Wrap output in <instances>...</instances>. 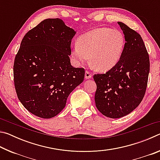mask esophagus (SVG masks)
Here are the masks:
<instances>
[{
  "instance_id": "obj_1",
  "label": "esophagus",
  "mask_w": 160,
  "mask_h": 160,
  "mask_svg": "<svg viewBox=\"0 0 160 160\" xmlns=\"http://www.w3.org/2000/svg\"><path fill=\"white\" fill-rule=\"evenodd\" d=\"M92 73L88 71V70H86L85 71V79H90V78H92Z\"/></svg>"
}]
</instances>
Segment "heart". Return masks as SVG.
<instances>
[{
  "instance_id": "b5f03b06",
  "label": "heart",
  "mask_w": 160,
  "mask_h": 160,
  "mask_svg": "<svg viewBox=\"0 0 160 160\" xmlns=\"http://www.w3.org/2000/svg\"><path fill=\"white\" fill-rule=\"evenodd\" d=\"M72 46L75 60L83 63L90 56V63L99 71H107L118 63L125 47L123 34L108 28L94 29L81 36Z\"/></svg>"
}]
</instances>
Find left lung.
I'll use <instances>...</instances> for the list:
<instances>
[{
    "mask_svg": "<svg viewBox=\"0 0 160 160\" xmlns=\"http://www.w3.org/2000/svg\"><path fill=\"white\" fill-rule=\"evenodd\" d=\"M125 37V47L120 59L103 74H94L97 85L96 107L103 115L123 117L142 102L147 89L150 58L140 35L118 22Z\"/></svg>",
    "mask_w": 160,
    "mask_h": 160,
    "instance_id": "left-lung-1",
    "label": "left lung"
}]
</instances>
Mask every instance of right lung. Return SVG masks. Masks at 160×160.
<instances>
[{
    "label": "right lung",
    "mask_w": 160,
    "mask_h": 160,
    "mask_svg": "<svg viewBox=\"0 0 160 160\" xmlns=\"http://www.w3.org/2000/svg\"><path fill=\"white\" fill-rule=\"evenodd\" d=\"M75 34L60 19H47L22 40L13 66L15 88L24 107L38 117L58 114L83 82L85 69L72 67L69 58Z\"/></svg>",
    "instance_id": "add662e5"
}]
</instances>
